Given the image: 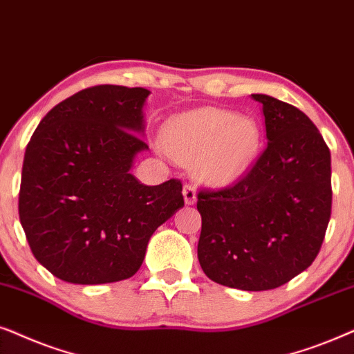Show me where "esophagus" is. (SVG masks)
Instances as JSON below:
<instances>
[{"instance_id":"1","label":"esophagus","mask_w":354,"mask_h":354,"mask_svg":"<svg viewBox=\"0 0 354 354\" xmlns=\"http://www.w3.org/2000/svg\"><path fill=\"white\" fill-rule=\"evenodd\" d=\"M183 196H185L186 205H194L197 201V191L194 185H185L183 187Z\"/></svg>"}]
</instances>
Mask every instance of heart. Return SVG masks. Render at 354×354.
<instances>
[{
  "label": "heart",
  "instance_id": "heart-1",
  "mask_svg": "<svg viewBox=\"0 0 354 354\" xmlns=\"http://www.w3.org/2000/svg\"><path fill=\"white\" fill-rule=\"evenodd\" d=\"M165 147L178 162L194 165L201 181L232 185L256 160L262 144L257 121L205 106L173 118L163 131Z\"/></svg>",
  "mask_w": 354,
  "mask_h": 354
}]
</instances>
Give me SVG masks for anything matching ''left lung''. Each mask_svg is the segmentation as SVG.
<instances>
[{"label": "left lung", "instance_id": "1", "mask_svg": "<svg viewBox=\"0 0 354 354\" xmlns=\"http://www.w3.org/2000/svg\"><path fill=\"white\" fill-rule=\"evenodd\" d=\"M267 147L236 185L201 191L197 257L210 280L273 290L304 272L322 246L332 212L330 150L298 108L263 93Z\"/></svg>", "mask_w": 354, "mask_h": 354}]
</instances>
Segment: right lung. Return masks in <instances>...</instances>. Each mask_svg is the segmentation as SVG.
Masks as SVG:
<instances>
[{"mask_svg":"<svg viewBox=\"0 0 354 354\" xmlns=\"http://www.w3.org/2000/svg\"><path fill=\"white\" fill-rule=\"evenodd\" d=\"M149 93L84 88L51 108L32 134L19 218L32 254L56 279L75 285L129 279L155 230L185 205L181 181L145 186L131 173L136 155L149 149L140 138Z\"/></svg>","mask_w":354,"mask_h":354,"instance_id":"right-lung-1","label":"right lung"}]
</instances>
